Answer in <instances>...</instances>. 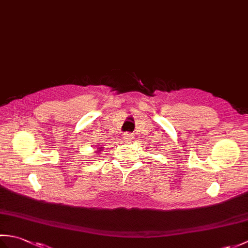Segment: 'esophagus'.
<instances>
[{
  "label": "esophagus",
  "mask_w": 248,
  "mask_h": 248,
  "mask_svg": "<svg viewBox=\"0 0 248 248\" xmlns=\"http://www.w3.org/2000/svg\"><path fill=\"white\" fill-rule=\"evenodd\" d=\"M123 140H125V141H130L131 140H132V135L129 134V133H124L123 134Z\"/></svg>",
  "instance_id": "obj_1"
}]
</instances>
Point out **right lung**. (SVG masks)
Listing matches in <instances>:
<instances>
[{"mask_svg":"<svg viewBox=\"0 0 248 248\" xmlns=\"http://www.w3.org/2000/svg\"><path fill=\"white\" fill-rule=\"evenodd\" d=\"M99 149H101V148H99Z\"/></svg>","mask_w":248,"mask_h":248,"instance_id":"right-lung-1","label":"right lung"}]
</instances>
